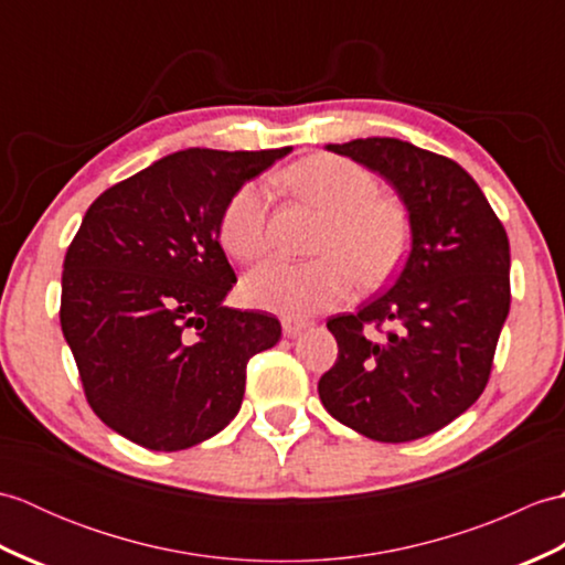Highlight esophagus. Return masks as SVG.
Masks as SVG:
<instances>
[{
    "instance_id": "1",
    "label": "esophagus",
    "mask_w": 565,
    "mask_h": 565,
    "mask_svg": "<svg viewBox=\"0 0 565 565\" xmlns=\"http://www.w3.org/2000/svg\"><path fill=\"white\" fill-rule=\"evenodd\" d=\"M281 326H284V332L289 334V338H296V334L301 332V330H306V328L310 326V322H308V320H301V318H284Z\"/></svg>"
}]
</instances>
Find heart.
I'll list each match as a JSON object with an SVG mask.
<instances>
[{"instance_id":"heart-1","label":"heart","mask_w":565,"mask_h":565,"mask_svg":"<svg viewBox=\"0 0 565 565\" xmlns=\"http://www.w3.org/2000/svg\"><path fill=\"white\" fill-rule=\"evenodd\" d=\"M298 196L326 211L310 262L271 259L243 281L249 306L308 318L350 301L359 279L369 289L401 269L411 247V215L398 196L379 191L366 167L340 154H310L284 172ZM218 239L227 255L255 262L271 247L269 191L247 182L227 199L218 218Z\"/></svg>"}]
</instances>
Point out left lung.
Here are the masks:
<instances>
[{
	"mask_svg": "<svg viewBox=\"0 0 565 565\" xmlns=\"http://www.w3.org/2000/svg\"><path fill=\"white\" fill-rule=\"evenodd\" d=\"M328 150L393 184L411 211L413 249L386 291L328 320L338 362L318 383L320 401L369 439L427 437L466 413L490 379L510 313L508 233L473 177L444 154L395 138Z\"/></svg>",
	"mask_w": 565,
	"mask_h": 565,
	"instance_id": "obj_1",
	"label": "left lung"
}]
</instances>
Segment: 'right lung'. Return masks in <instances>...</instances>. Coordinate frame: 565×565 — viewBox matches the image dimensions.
Here are the masks:
<instances>
[{
    "label": "right lung",
    "mask_w": 565,
    "mask_h": 565,
    "mask_svg": "<svg viewBox=\"0 0 565 565\" xmlns=\"http://www.w3.org/2000/svg\"><path fill=\"white\" fill-rule=\"evenodd\" d=\"M286 152L167 154L84 213L63 264L60 326L84 398L121 437L179 451L237 415L247 362L279 342L281 322L223 306L237 276L218 218Z\"/></svg>",
    "instance_id": "add662e5"
}]
</instances>
